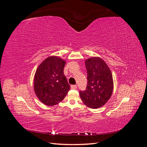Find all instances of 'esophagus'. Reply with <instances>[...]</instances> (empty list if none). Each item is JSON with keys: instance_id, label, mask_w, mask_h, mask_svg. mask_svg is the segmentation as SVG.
Segmentation results:
<instances>
[{"instance_id": "34e87169", "label": "esophagus", "mask_w": 147, "mask_h": 147, "mask_svg": "<svg viewBox=\"0 0 147 147\" xmlns=\"http://www.w3.org/2000/svg\"><path fill=\"white\" fill-rule=\"evenodd\" d=\"M77 88V85H72V86H71V89H72V90H76Z\"/></svg>"}]
</instances>
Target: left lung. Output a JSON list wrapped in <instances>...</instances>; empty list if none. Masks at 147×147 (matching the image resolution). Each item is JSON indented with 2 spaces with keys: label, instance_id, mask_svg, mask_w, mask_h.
<instances>
[{
  "label": "left lung",
  "instance_id": "1",
  "mask_svg": "<svg viewBox=\"0 0 147 147\" xmlns=\"http://www.w3.org/2000/svg\"><path fill=\"white\" fill-rule=\"evenodd\" d=\"M88 85L84 91H80L83 103L91 109L104 105L113 91L112 72L105 62L99 57H92L85 61Z\"/></svg>",
  "mask_w": 147,
  "mask_h": 147
}]
</instances>
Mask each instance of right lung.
<instances>
[{
	"label": "right lung",
	"mask_w": 147,
	"mask_h": 147,
	"mask_svg": "<svg viewBox=\"0 0 147 147\" xmlns=\"http://www.w3.org/2000/svg\"><path fill=\"white\" fill-rule=\"evenodd\" d=\"M66 62L56 56H49L38 65L34 75V89L43 104L53 106L63 100L70 86L64 74Z\"/></svg>",
	"instance_id": "add662e5"
}]
</instances>
